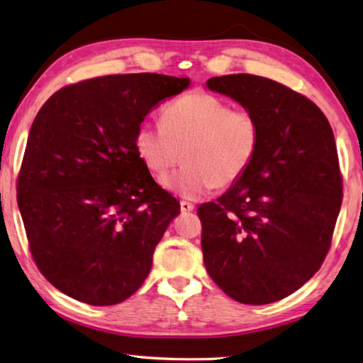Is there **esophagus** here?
<instances>
[{
	"label": "esophagus",
	"instance_id": "34e87169",
	"mask_svg": "<svg viewBox=\"0 0 363 363\" xmlns=\"http://www.w3.org/2000/svg\"><path fill=\"white\" fill-rule=\"evenodd\" d=\"M194 203H190V201H186V200H182L181 201V211L182 213H190V211H194Z\"/></svg>",
	"mask_w": 363,
	"mask_h": 363
}]
</instances>
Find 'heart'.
I'll list each match as a JSON object with an SVG mask.
<instances>
[{"label":"heart","instance_id":"obj_1","mask_svg":"<svg viewBox=\"0 0 363 363\" xmlns=\"http://www.w3.org/2000/svg\"><path fill=\"white\" fill-rule=\"evenodd\" d=\"M162 123L143 122L135 147L155 177L181 159L186 164L163 179L164 187L199 199L214 187L227 189L252 167L262 143V123L250 109L235 108L209 91H190L164 104Z\"/></svg>","mask_w":363,"mask_h":363}]
</instances>
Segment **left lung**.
Here are the masks:
<instances>
[{"instance_id":"left-lung-1","label":"left lung","mask_w":363,"mask_h":363,"mask_svg":"<svg viewBox=\"0 0 363 363\" xmlns=\"http://www.w3.org/2000/svg\"><path fill=\"white\" fill-rule=\"evenodd\" d=\"M206 85L254 111L262 143L242 179L196 211L204 267L230 298L267 305L311 279L332 246L342 200L335 136L309 98L272 79L240 72Z\"/></svg>"}]
</instances>
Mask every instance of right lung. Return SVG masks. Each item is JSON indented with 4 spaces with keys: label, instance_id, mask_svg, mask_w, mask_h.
<instances>
[{
    "label": "right lung",
    "instance_id": "obj_1",
    "mask_svg": "<svg viewBox=\"0 0 363 363\" xmlns=\"http://www.w3.org/2000/svg\"><path fill=\"white\" fill-rule=\"evenodd\" d=\"M187 77L111 74L65 85L39 109L17 177L33 260L58 291L94 306L141 287L181 204L135 147L138 125Z\"/></svg>",
    "mask_w": 363,
    "mask_h": 363
}]
</instances>
